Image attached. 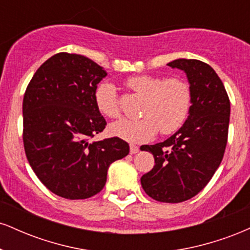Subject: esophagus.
I'll return each instance as SVG.
<instances>
[{"mask_svg": "<svg viewBox=\"0 0 250 250\" xmlns=\"http://www.w3.org/2000/svg\"><path fill=\"white\" fill-rule=\"evenodd\" d=\"M139 150H140V148L137 147V146L130 145V154H136V153H139Z\"/></svg>", "mask_w": 250, "mask_h": 250, "instance_id": "obj_1", "label": "esophagus"}]
</instances>
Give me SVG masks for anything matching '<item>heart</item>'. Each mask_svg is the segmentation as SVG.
<instances>
[{
  "label": "heart",
  "instance_id": "1",
  "mask_svg": "<svg viewBox=\"0 0 250 250\" xmlns=\"http://www.w3.org/2000/svg\"><path fill=\"white\" fill-rule=\"evenodd\" d=\"M125 84L137 95L145 97L140 120H120L110 125V133L130 142L151 140L157 131L173 134L185 125L191 105L190 87L185 80L155 75H135ZM94 100L102 115L115 119L120 115L116 89L110 82L97 85Z\"/></svg>",
  "mask_w": 250,
  "mask_h": 250
}]
</instances>
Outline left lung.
Wrapping results in <instances>:
<instances>
[{
	"instance_id": "obj_1",
	"label": "left lung",
	"mask_w": 250,
	"mask_h": 250,
	"mask_svg": "<svg viewBox=\"0 0 250 250\" xmlns=\"http://www.w3.org/2000/svg\"><path fill=\"white\" fill-rule=\"evenodd\" d=\"M167 65L185 71L191 105L185 125L166 141L142 146L155 166L141 177L151 199L179 203L207 186L223 159L228 139L230 102L222 81L207 63L177 59Z\"/></svg>"
}]
</instances>
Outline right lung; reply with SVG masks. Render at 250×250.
<instances>
[{"mask_svg": "<svg viewBox=\"0 0 250 250\" xmlns=\"http://www.w3.org/2000/svg\"><path fill=\"white\" fill-rule=\"evenodd\" d=\"M105 76L93 60L59 53L36 70L25 90V155L43 185L64 199L100 193L109 166L129 154V145L119 137L89 142L107 125L94 100Z\"/></svg>", "mask_w": 250, "mask_h": 250, "instance_id": "right-lung-1", "label": "right lung"}]
</instances>
